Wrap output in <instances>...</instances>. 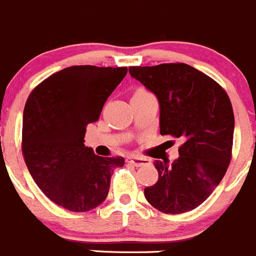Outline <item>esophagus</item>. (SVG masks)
<instances>
[{
  "label": "esophagus",
  "instance_id": "34e87169",
  "mask_svg": "<svg viewBox=\"0 0 256 256\" xmlns=\"http://www.w3.org/2000/svg\"><path fill=\"white\" fill-rule=\"evenodd\" d=\"M126 161H128L130 165L136 166V168H140V166L148 165V164H151V160H148V158H144V157H137V156L128 157V158H126Z\"/></svg>",
  "mask_w": 256,
  "mask_h": 256
}]
</instances>
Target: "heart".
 <instances>
[{
    "mask_svg": "<svg viewBox=\"0 0 256 256\" xmlns=\"http://www.w3.org/2000/svg\"><path fill=\"white\" fill-rule=\"evenodd\" d=\"M138 92H140V91H138Z\"/></svg>",
    "mask_w": 256,
    "mask_h": 256,
    "instance_id": "heart-1",
    "label": "heart"
}]
</instances>
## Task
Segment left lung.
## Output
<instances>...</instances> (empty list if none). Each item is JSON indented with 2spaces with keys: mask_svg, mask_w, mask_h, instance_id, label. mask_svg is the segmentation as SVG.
<instances>
[{
  "mask_svg": "<svg viewBox=\"0 0 256 256\" xmlns=\"http://www.w3.org/2000/svg\"><path fill=\"white\" fill-rule=\"evenodd\" d=\"M130 74L156 95L161 134L182 140L174 162L154 161L158 180L144 196L164 213L194 210L221 182L231 161L235 118L228 95L185 63L130 67Z\"/></svg>",
  "mask_w": 256,
  "mask_h": 256,
  "instance_id": "obj_1",
  "label": "left lung"
}]
</instances>
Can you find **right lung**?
Wrapping results in <instances>:
<instances>
[{
  "label": "right lung",
  "instance_id": "1",
  "mask_svg": "<svg viewBox=\"0 0 256 256\" xmlns=\"http://www.w3.org/2000/svg\"><path fill=\"white\" fill-rule=\"evenodd\" d=\"M126 67L72 66L32 90L22 116V154L42 192L56 204L86 212L108 196L123 157H100L86 147V126L99 119Z\"/></svg>",
  "mask_w": 256,
  "mask_h": 256
}]
</instances>
